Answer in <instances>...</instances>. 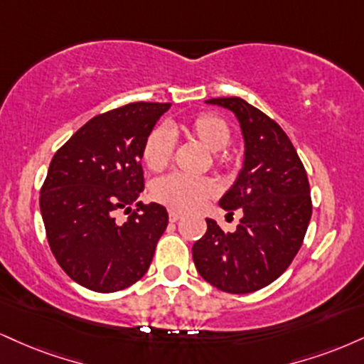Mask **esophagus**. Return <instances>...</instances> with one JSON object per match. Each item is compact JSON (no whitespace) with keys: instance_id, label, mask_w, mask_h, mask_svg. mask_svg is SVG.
Here are the masks:
<instances>
[{"instance_id":"34e87169","label":"esophagus","mask_w":364,"mask_h":364,"mask_svg":"<svg viewBox=\"0 0 364 364\" xmlns=\"http://www.w3.org/2000/svg\"><path fill=\"white\" fill-rule=\"evenodd\" d=\"M181 218V213L176 212V210H169V220L171 222H178Z\"/></svg>"}]
</instances>
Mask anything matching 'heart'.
<instances>
[{"instance_id":"heart-1","label":"heart","mask_w":364,"mask_h":364,"mask_svg":"<svg viewBox=\"0 0 364 364\" xmlns=\"http://www.w3.org/2000/svg\"><path fill=\"white\" fill-rule=\"evenodd\" d=\"M188 137L200 142L205 149L213 152V163L217 168L227 169L234 164L235 157L230 151L232 139L230 127L224 118L213 113H198L183 125ZM174 129L156 127L146 137L142 147V159L151 171H163L168 168L174 157L176 140L173 137ZM156 201L166 207L190 212L201 207L205 200L217 193V183L210 178H190L185 174H169L154 181L151 190Z\"/></svg>"}]
</instances>
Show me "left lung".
I'll return each instance as SVG.
<instances>
[{
    "instance_id": "8db88e82",
    "label": "left lung",
    "mask_w": 364,
    "mask_h": 364,
    "mask_svg": "<svg viewBox=\"0 0 364 364\" xmlns=\"http://www.w3.org/2000/svg\"><path fill=\"white\" fill-rule=\"evenodd\" d=\"M207 103L234 112L242 129L244 168L220 200L222 208L240 210L242 218L229 234L207 218V232L193 244V261L205 282L242 295L282 277L301 247L312 217L309 178L273 118L237 96Z\"/></svg>"
}]
</instances>
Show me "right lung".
I'll use <instances>...</instances> for the list:
<instances>
[{
	"mask_svg": "<svg viewBox=\"0 0 364 364\" xmlns=\"http://www.w3.org/2000/svg\"><path fill=\"white\" fill-rule=\"evenodd\" d=\"M169 107L137 102L100 113L52 157L41 188L47 240L65 274L87 290H125L151 266L166 208L137 201L124 225L114 215L144 191V142Z\"/></svg>",
	"mask_w": 364,
	"mask_h": 364,
	"instance_id": "1",
	"label": "right lung"
}]
</instances>
